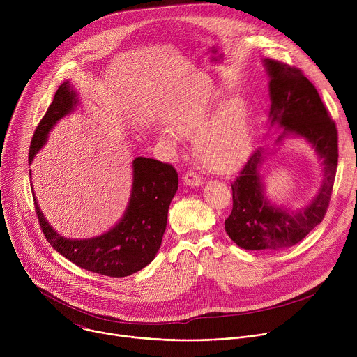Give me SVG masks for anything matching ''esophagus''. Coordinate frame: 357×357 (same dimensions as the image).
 Instances as JSON below:
<instances>
[{
    "label": "esophagus",
    "mask_w": 357,
    "mask_h": 357,
    "mask_svg": "<svg viewBox=\"0 0 357 357\" xmlns=\"http://www.w3.org/2000/svg\"><path fill=\"white\" fill-rule=\"evenodd\" d=\"M183 182L189 186H199L203 183V179L200 175H197L196 172L193 171H188L185 175H183Z\"/></svg>",
    "instance_id": "esophagus-1"
}]
</instances>
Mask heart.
<instances>
[{
    "label": "heart",
    "mask_w": 357,
    "mask_h": 357,
    "mask_svg": "<svg viewBox=\"0 0 357 357\" xmlns=\"http://www.w3.org/2000/svg\"><path fill=\"white\" fill-rule=\"evenodd\" d=\"M211 101H197L185 109L174 121V130L193 138L197 160L212 172H229L247 155L251 131L245 105L240 98H233L218 113ZM171 141L168 132L162 134Z\"/></svg>",
    "instance_id": "obj_1"
}]
</instances>
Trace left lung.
I'll list each match as a JSON object with an SVG mask.
<instances>
[{
  "label": "left lung",
  "mask_w": 357,
  "mask_h": 357,
  "mask_svg": "<svg viewBox=\"0 0 357 357\" xmlns=\"http://www.w3.org/2000/svg\"><path fill=\"white\" fill-rule=\"evenodd\" d=\"M270 75V126L310 141L324 165L318 196L296 212L275 208L264 197L260 171L264 161L261 146L252 151L231 182L233 209L225 220L229 237L245 250H280L307 237L325 218L337 168V128L317 87L295 66L266 59Z\"/></svg>",
  "instance_id": "left-lung-1"
}]
</instances>
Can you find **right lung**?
<instances>
[{
    "mask_svg": "<svg viewBox=\"0 0 357 357\" xmlns=\"http://www.w3.org/2000/svg\"><path fill=\"white\" fill-rule=\"evenodd\" d=\"M75 105V93L63 83L35 130L29 162L45 144L50 128ZM132 168L134 182L127 212L116 227L98 237H61L47 225L35 202L36 218L49 244L73 264L114 278L131 275L154 260L162 243L171 200L178 189V172L171 164L144 157L135 158Z\"/></svg>",
    "mask_w": 357,
    "mask_h": 357,
    "instance_id": "1",
    "label": "right lung"
}]
</instances>
